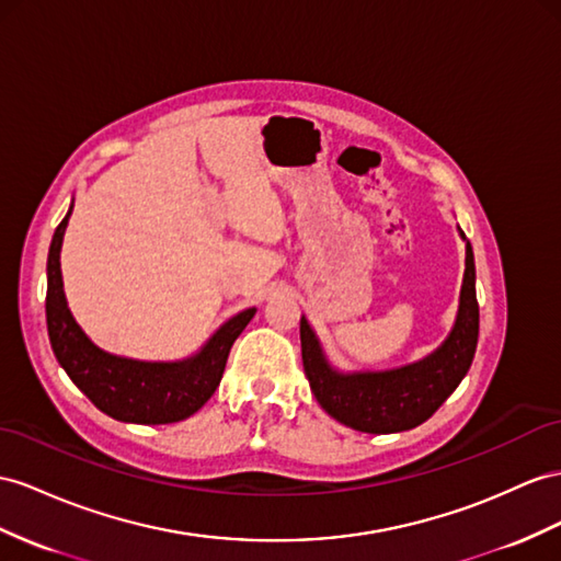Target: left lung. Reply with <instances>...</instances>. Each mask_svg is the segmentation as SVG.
Listing matches in <instances>:
<instances>
[{
    "label": "left lung",
    "mask_w": 561,
    "mask_h": 561,
    "mask_svg": "<svg viewBox=\"0 0 561 561\" xmlns=\"http://www.w3.org/2000/svg\"><path fill=\"white\" fill-rule=\"evenodd\" d=\"M465 237V234H462ZM479 341V300L473 251L467 241V267L459 310L450 336L424 360L367 375H339L324 360L318 339L300 318V351L310 389L327 414L365 434H396L426 422L471 367Z\"/></svg>",
    "instance_id": "8db88e82"
}]
</instances>
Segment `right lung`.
Segmentation results:
<instances>
[{
	"mask_svg": "<svg viewBox=\"0 0 561 561\" xmlns=\"http://www.w3.org/2000/svg\"><path fill=\"white\" fill-rule=\"evenodd\" d=\"M70 210L56 227L47 257V329L56 360L78 389L113 420L172 424L192 417L220 386L229 348L251 322L255 308L225 322L206 348L184 363H137L99 351L73 320L64 296L59 255Z\"/></svg>",
	"mask_w": 561,
	"mask_h": 561,
	"instance_id": "1",
	"label": "right lung"
}]
</instances>
